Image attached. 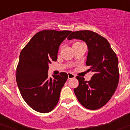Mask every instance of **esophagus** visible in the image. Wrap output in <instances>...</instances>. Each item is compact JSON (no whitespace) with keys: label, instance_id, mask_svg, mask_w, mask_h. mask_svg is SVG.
Wrapping results in <instances>:
<instances>
[{"label":"esophagus","instance_id":"esophagus-1","mask_svg":"<svg viewBox=\"0 0 130 130\" xmlns=\"http://www.w3.org/2000/svg\"><path fill=\"white\" fill-rule=\"evenodd\" d=\"M68 79H73V78H75V75L74 74L72 73H68Z\"/></svg>","mask_w":130,"mask_h":130}]
</instances>
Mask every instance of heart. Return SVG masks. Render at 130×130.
<instances>
[{"mask_svg": "<svg viewBox=\"0 0 130 130\" xmlns=\"http://www.w3.org/2000/svg\"><path fill=\"white\" fill-rule=\"evenodd\" d=\"M79 43V42H76V43Z\"/></svg>", "mask_w": 130, "mask_h": 130, "instance_id": "b5f03b06", "label": "heart"}]
</instances>
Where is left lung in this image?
Wrapping results in <instances>:
<instances>
[{
	"label": "left lung",
	"instance_id": "8db88e82",
	"mask_svg": "<svg viewBox=\"0 0 130 130\" xmlns=\"http://www.w3.org/2000/svg\"><path fill=\"white\" fill-rule=\"evenodd\" d=\"M81 40L88 49L86 65L93 72L89 81L77 76L79 86L74 92L79 103L88 109H100L107 103L117 88L119 81V60L107 40L90 30L72 32L68 37Z\"/></svg>",
	"mask_w": 130,
	"mask_h": 130
}]
</instances>
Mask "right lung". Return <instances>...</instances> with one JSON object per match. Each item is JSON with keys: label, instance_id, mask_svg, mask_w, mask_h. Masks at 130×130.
<instances>
[{"label": "right lung", "instance_id": "add662e5", "mask_svg": "<svg viewBox=\"0 0 130 130\" xmlns=\"http://www.w3.org/2000/svg\"><path fill=\"white\" fill-rule=\"evenodd\" d=\"M70 30H43L36 33L22 49L16 69V81L23 98L32 109L42 113L58 104L68 79L65 72L48 77L49 64L57 60L58 47Z\"/></svg>", "mask_w": 130, "mask_h": 130}]
</instances>
